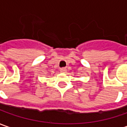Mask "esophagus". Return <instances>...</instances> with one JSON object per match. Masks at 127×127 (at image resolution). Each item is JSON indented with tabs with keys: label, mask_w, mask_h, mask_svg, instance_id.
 <instances>
[{
	"label": "esophagus",
	"mask_w": 127,
	"mask_h": 127,
	"mask_svg": "<svg viewBox=\"0 0 127 127\" xmlns=\"http://www.w3.org/2000/svg\"><path fill=\"white\" fill-rule=\"evenodd\" d=\"M66 72H67V69L65 68H62L60 69V72H62V73H65Z\"/></svg>",
	"instance_id": "1"
}]
</instances>
